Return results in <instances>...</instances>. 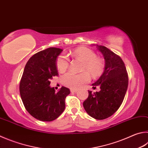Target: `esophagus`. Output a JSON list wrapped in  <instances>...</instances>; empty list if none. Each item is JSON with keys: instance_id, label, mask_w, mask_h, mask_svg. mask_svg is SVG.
Returning <instances> with one entry per match:
<instances>
[{"instance_id": "1", "label": "esophagus", "mask_w": 148, "mask_h": 148, "mask_svg": "<svg viewBox=\"0 0 148 148\" xmlns=\"http://www.w3.org/2000/svg\"><path fill=\"white\" fill-rule=\"evenodd\" d=\"M77 91V89H73V88H71V92H72V93H73V92H76Z\"/></svg>"}]
</instances>
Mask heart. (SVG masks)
Wrapping results in <instances>:
<instances>
[{
    "mask_svg": "<svg viewBox=\"0 0 148 148\" xmlns=\"http://www.w3.org/2000/svg\"><path fill=\"white\" fill-rule=\"evenodd\" d=\"M71 55L83 62L82 71H87L92 77H97L103 71V63L100 58L96 56L92 50L87 47H81L75 48L71 52ZM56 66L61 72H65L69 66V60L66 56L61 54L58 57ZM62 83L66 87L71 88H78L85 83L90 81L89 74L86 72L76 74L69 72L62 77Z\"/></svg>",
    "mask_w": 148,
    "mask_h": 148,
    "instance_id": "b5f03b06",
    "label": "heart"
}]
</instances>
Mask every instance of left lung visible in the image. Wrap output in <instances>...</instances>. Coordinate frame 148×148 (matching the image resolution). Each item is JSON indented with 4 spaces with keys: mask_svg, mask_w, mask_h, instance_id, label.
I'll return each instance as SVG.
<instances>
[{
    "mask_svg": "<svg viewBox=\"0 0 148 148\" xmlns=\"http://www.w3.org/2000/svg\"><path fill=\"white\" fill-rule=\"evenodd\" d=\"M105 60L104 71L97 81L92 84L99 86V92L88 90V96L83 103L86 112L96 120L112 116L124 99L128 86V76L122 59L109 48L97 45Z\"/></svg>",
    "mask_w": 148,
    "mask_h": 148,
    "instance_id": "1",
    "label": "left lung"
}]
</instances>
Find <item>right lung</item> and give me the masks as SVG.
Listing matches in <instances>:
<instances>
[{"instance_id":"1","label":"right lung","mask_w":148,"mask_h":148,"mask_svg":"<svg viewBox=\"0 0 148 148\" xmlns=\"http://www.w3.org/2000/svg\"><path fill=\"white\" fill-rule=\"evenodd\" d=\"M62 51L53 47L40 51L29 58L24 69L19 85L21 97L26 111L40 121L54 120L65 108L70 90L62 87L56 92L49 81L58 75L56 60Z\"/></svg>"}]
</instances>
